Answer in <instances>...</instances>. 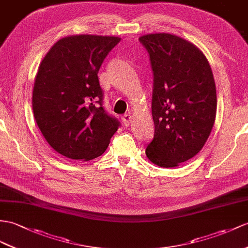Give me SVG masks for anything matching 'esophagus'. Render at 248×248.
<instances>
[{
  "label": "esophagus",
  "mask_w": 248,
  "mask_h": 248,
  "mask_svg": "<svg viewBox=\"0 0 248 248\" xmlns=\"http://www.w3.org/2000/svg\"><path fill=\"white\" fill-rule=\"evenodd\" d=\"M122 120H123V123H124V125H125V126H129V124H130V121H131V114H130V113H126V114H124L123 118H122Z\"/></svg>",
  "instance_id": "1"
}]
</instances>
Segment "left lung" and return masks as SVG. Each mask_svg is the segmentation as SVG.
Listing matches in <instances>:
<instances>
[{
    "mask_svg": "<svg viewBox=\"0 0 248 248\" xmlns=\"http://www.w3.org/2000/svg\"><path fill=\"white\" fill-rule=\"evenodd\" d=\"M139 41L149 53L154 72L155 136L145 154L160 167H177L200 152L213 129V71L203 52L177 35L150 33Z\"/></svg>",
    "mask_w": 248,
    "mask_h": 248,
    "instance_id": "8db88e82",
    "label": "left lung"
}]
</instances>
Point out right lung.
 I'll use <instances>...</instances> for the list:
<instances>
[{
  "label": "right lung",
  "mask_w": 248,
  "mask_h": 248,
  "mask_svg": "<svg viewBox=\"0 0 248 248\" xmlns=\"http://www.w3.org/2000/svg\"><path fill=\"white\" fill-rule=\"evenodd\" d=\"M120 41L104 35H69L59 40L39 66L33 116L48 144L66 158H98L119 128L118 119L103 107L98 72Z\"/></svg>",
  "instance_id": "add662e5"
}]
</instances>
